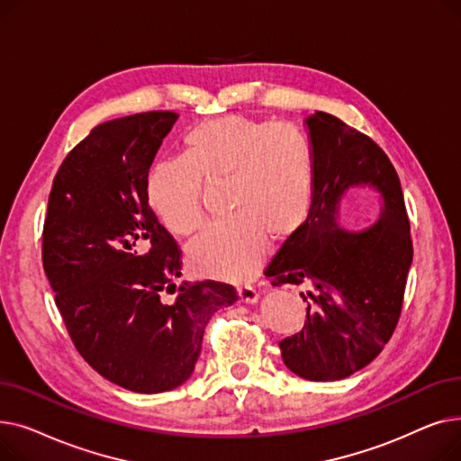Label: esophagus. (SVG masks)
<instances>
[{"label":"esophagus","instance_id":"esophagus-1","mask_svg":"<svg viewBox=\"0 0 461 461\" xmlns=\"http://www.w3.org/2000/svg\"><path fill=\"white\" fill-rule=\"evenodd\" d=\"M237 297H239L240 303H245V304H256V303L259 301L258 292H256L254 287H250V285L239 287V289H237Z\"/></svg>","mask_w":461,"mask_h":461}]
</instances>
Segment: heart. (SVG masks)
<instances>
[{"instance_id":"obj_1","label":"heart","mask_w":461,"mask_h":461,"mask_svg":"<svg viewBox=\"0 0 461 461\" xmlns=\"http://www.w3.org/2000/svg\"><path fill=\"white\" fill-rule=\"evenodd\" d=\"M203 185L228 183L230 221L205 230L186 249L198 276L250 280L269 250L304 226L313 194V153L294 125L247 115L207 119L188 131L181 158L158 162L145 179V200L157 221L186 237L205 222Z\"/></svg>"}]
</instances>
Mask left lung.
<instances>
[{"label":"left lung","mask_w":461,"mask_h":461,"mask_svg":"<svg viewBox=\"0 0 461 461\" xmlns=\"http://www.w3.org/2000/svg\"><path fill=\"white\" fill-rule=\"evenodd\" d=\"M304 125L313 153L310 212L265 276L273 285H312L303 330L278 344L284 365L308 381H338L370 365L391 340L413 243L398 174L379 145L325 112ZM362 185L380 194V218L349 232L339 224L341 200Z\"/></svg>","instance_id":"1"}]
</instances>
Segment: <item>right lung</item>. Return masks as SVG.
<instances>
[{
    "label": "right lung",
    "mask_w": 461,
    "mask_h": 461,
    "mask_svg": "<svg viewBox=\"0 0 461 461\" xmlns=\"http://www.w3.org/2000/svg\"><path fill=\"white\" fill-rule=\"evenodd\" d=\"M176 112L95 127L59 166L42 231V265L72 344L104 379L141 394L194 372L205 325L237 301L203 280L176 287L181 250L145 200V179ZM177 291L172 303L161 292Z\"/></svg>",
    "instance_id": "right-lung-1"
}]
</instances>
